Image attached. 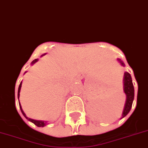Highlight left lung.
Masks as SVG:
<instances>
[{"mask_svg": "<svg viewBox=\"0 0 148 148\" xmlns=\"http://www.w3.org/2000/svg\"><path fill=\"white\" fill-rule=\"evenodd\" d=\"M118 61L121 63V65L124 66V64L121 60L118 59ZM123 91L127 96V99H126V103H125V106L123 108V114H122V118L130 112L132 108V102L134 99V87L132 84L130 74L127 72H125L124 77H123Z\"/></svg>", "mask_w": 148, "mask_h": 148, "instance_id": "left-lung-1", "label": "left lung"}]
</instances>
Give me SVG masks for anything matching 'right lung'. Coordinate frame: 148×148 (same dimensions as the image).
Returning <instances> with one entry per match:
<instances>
[{"label": "right lung", "mask_w": 148, "mask_h": 148, "mask_svg": "<svg viewBox=\"0 0 148 148\" xmlns=\"http://www.w3.org/2000/svg\"><path fill=\"white\" fill-rule=\"evenodd\" d=\"M45 55V54H44V55H42V56H43V55ZM37 61H38V59H35V60H34L32 62H31V64H32V65H33V64H34L35 63H36V62H37ZM21 82L20 83L19 87H18V99L19 98V95H20L19 93H20V90H21ZM19 107H20V109H21V113L23 114V115L25 116L26 119H27L29 121H31V122L34 123L35 125H36V126H37V127H44V126H45V124H46V122H45V121H36V120H34V119H31V118H28V117H27V116H26V114H25L24 111L22 110V108H21V104H20V103H19Z\"/></svg>", "instance_id": "1"}]
</instances>
